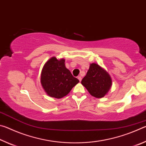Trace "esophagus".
<instances>
[{"mask_svg":"<svg viewBox=\"0 0 146 146\" xmlns=\"http://www.w3.org/2000/svg\"><path fill=\"white\" fill-rule=\"evenodd\" d=\"M78 79L79 80V81H80H80L82 80V77H81V76H78Z\"/></svg>","mask_w":146,"mask_h":146,"instance_id":"1","label":"esophagus"}]
</instances>
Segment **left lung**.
<instances>
[{
  "label": "left lung",
  "mask_w": 146,
  "mask_h": 146,
  "mask_svg": "<svg viewBox=\"0 0 146 146\" xmlns=\"http://www.w3.org/2000/svg\"><path fill=\"white\" fill-rule=\"evenodd\" d=\"M81 84L91 95L99 98L108 93L111 87L112 80L107 71L98 64L92 63Z\"/></svg>",
  "instance_id": "8db88e82"
}]
</instances>
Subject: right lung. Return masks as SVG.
<instances>
[{"label": "right lung", "instance_id": "add662e5", "mask_svg": "<svg viewBox=\"0 0 146 146\" xmlns=\"http://www.w3.org/2000/svg\"><path fill=\"white\" fill-rule=\"evenodd\" d=\"M65 60L52 57L44 64L40 82L44 91L51 97L61 98L67 95L79 82L65 66Z\"/></svg>", "mask_w": 146, "mask_h": 146}]
</instances>
